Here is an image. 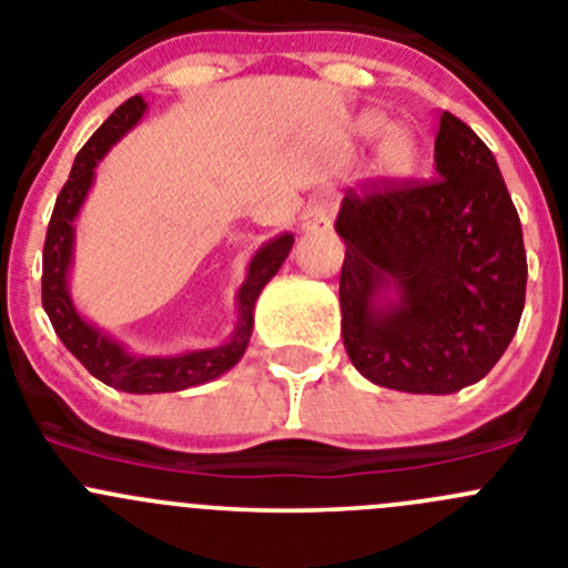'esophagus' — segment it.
Listing matches in <instances>:
<instances>
[{"mask_svg":"<svg viewBox=\"0 0 568 568\" xmlns=\"http://www.w3.org/2000/svg\"><path fill=\"white\" fill-rule=\"evenodd\" d=\"M334 214H337V200L328 192L312 194L310 203L304 209V217H301V229L304 231H323L332 225Z\"/></svg>","mask_w":568,"mask_h":568,"instance_id":"esophagus-1","label":"esophagus"}]
</instances>
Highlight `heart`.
<instances>
[{
  "label": "heart",
  "mask_w": 568,
  "mask_h": 568,
  "mask_svg": "<svg viewBox=\"0 0 568 568\" xmlns=\"http://www.w3.org/2000/svg\"><path fill=\"white\" fill-rule=\"evenodd\" d=\"M385 132L386 136L379 142V166L387 172V175H407L415 164H418V153L420 144L415 139L413 131L407 128L396 125L387 128V119L382 113H365L359 119V133L362 136H381Z\"/></svg>",
  "instance_id": "heart-1"
}]
</instances>
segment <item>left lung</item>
I'll return each instance as SVG.
<instances>
[{"instance_id":"obj_1","label":"left lung","mask_w":568,"mask_h":568,"mask_svg":"<svg viewBox=\"0 0 568 568\" xmlns=\"http://www.w3.org/2000/svg\"><path fill=\"white\" fill-rule=\"evenodd\" d=\"M435 178L343 197V343L374 385L446 396L494 368L527 293L521 223L494 153L440 113Z\"/></svg>"}]
</instances>
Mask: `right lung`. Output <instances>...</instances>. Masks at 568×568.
Here are the masks:
<instances>
[{"label": "right lung", "mask_w": 568, "mask_h": 568, "mask_svg": "<svg viewBox=\"0 0 568 568\" xmlns=\"http://www.w3.org/2000/svg\"><path fill=\"white\" fill-rule=\"evenodd\" d=\"M142 97H131L128 102L116 108L111 116L100 125V131L83 144V150L74 159L69 181L63 183L61 194L52 209L50 229H47L44 242V275H41V301L50 315L52 328L61 337V343L83 362L94 379L105 382L108 387L125 393H175L186 387L203 385L225 371H231L242 359L247 348V339L253 332V306H256L258 293L264 290L270 278L278 273L284 258L293 251V234H281L275 240L264 242L251 258L247 278L236 295L240 306V321H236L234 334L225 345L203 351H186L178 356H136L128 354L116 339L108 337L97 326L80 317L74 310L72 295H69L67 275L72 267V247H74V217L83 206L85 194L94 183V166L100 164L102 155L125 136L144 113Z\"/></svg>", "instance_id": "right-lung-1"}]
</instances>
